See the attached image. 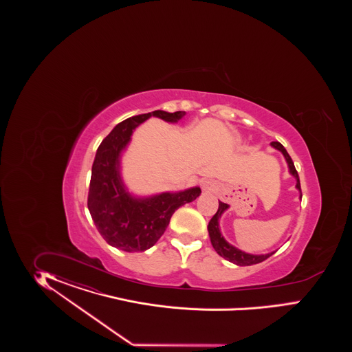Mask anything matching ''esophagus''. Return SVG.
Here are the masks:
<instances>
[{
  "label": "esophagus",
  "instance_id": "obj_1",
  "mask_svg": "<svg viewBox=\"0 0 352 352\" xmlns=\"http://www.w3.org/2000/svg\"><path fill=\"white\" fill-rule=\"evenodd\" d=\"M201 190L205 193H209V192H213L215 190V184L212 181H204L201 183Z\"/></svg>",
  "mask_w": 352,
  "mask_h": 352
}]
</instances>
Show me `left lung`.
Segmentation results:
<instances>
[{"mask_svg":"<svg viewBox=\"0 0 352 352\" xmlns=\"http://www.w3.org/2000/svg\"><path fill=\"white\" fill-rule=\"evenodd\" d=\"M271 146L274 148L278 149L285 160L288 162L289 171L290 174L297 179V190L300 192V183H299L298 173L296 170V166H294V162L292 160V157L289 156L287 149L284 148V146L278 142H272ZM300 197H302V192H300ZM230 206L227 204L219 201V208H218V212L214 214L213 218L210 219V222L208 224V231H209V236H210V241H212V245H213L215 252L221 256H223L224 259L232 262L237 266H252V265H256V263H261L263 261H266L267 258L272 256L274 253H268V254H262V256H254V254H249L245 253L237 248L228 244L226 240H224L223 236L221 234V230H219V218L222 217V214L228 209Z\"/></svg>","mask_w":352,"mask_h":352,"instance_id":"obj_1","label":"left lung"}]
</instances>
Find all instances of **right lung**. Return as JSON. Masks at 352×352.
I'll return each mask as SVG.
<instances>
[{
	"label": "right lung",
	"mask_w": 352,
	"mask_h": 352,
	"mask_svg": "<svg viewBox=\"0 0 352 352\" xmlns=\"http://www.w3.org/2000/svg\"><path fill=\"white\" fill-rule=\"evenodd\" d=\"M186 112L153 111L118 124L96 149L91 168L87 208L99 234L109 245L124 252H144L155 245L169 226L171 215L200 196V187L162 192L149 197L131 196L121 179L120 157L133 130L151 116L178 122Z\"/></svg>",
	"instance_id": "obj_1"
}]
</instances>
